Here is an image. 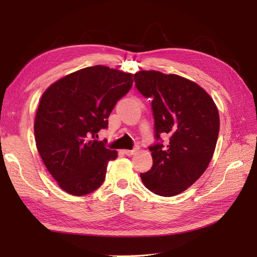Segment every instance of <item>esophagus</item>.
<instances>
[{
  "instance_id": "obj_1",
  "label": "esophagus",
  "mask_w": 257,
  "mask_h": 257,
  "mask_svg": "<svg viewBox=\"0 0 257 257\" xmlns=\"http://www.w3.org/2000/svg\"><path fill=\"white\" fill-rule=\"evenodd\" d=\"M137 150H138V148H135L133 150H123V154L125 156H133V155L136 154V151H137Z\"/></svg>"
}]
</instances>
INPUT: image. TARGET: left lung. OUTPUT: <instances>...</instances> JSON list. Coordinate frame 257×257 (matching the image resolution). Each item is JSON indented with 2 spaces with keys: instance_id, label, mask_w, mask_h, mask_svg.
Returning <instances> with one entry per match:
<instances>
[{
  "instance_id": "left-lung-1",
  "label": "left lung",
  "mask_w": 257,
  "mask_h": 257,
  "mask_svg": "<svg viewBox=\"0 0 257 257\" xmlns=\"http://www.w3.org/2000/svg\"><path fill=\"white\" fill-rule=\"evenodd\" d=\"M134 79L140 94L152 99L158 140L149 147L154 165L140 178L155 194L177 195L209 166L219 136V110L202 87L179 75L140 70ZM166 134L169 143L163 146L160 136Z\"/></svg>"
}]
</instances>
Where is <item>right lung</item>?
<instances>
[{
    "label": "right lung",
    "instance_id": "obj_1",
    "mask_svg": "<svg viewBox=\"0 0 257 257\" xmlns=\"http://www.w3.org/2000/svg\"><path fill=\"white\" fill-rule=\"evenodd\" d=\"M133 76L97 65L65 76L43 94L34 122L36 147L65 192L85 195L105 181L108 161L117 151L95 138L132 88Z\"/></svg>",
    "mask_w": 257,
    "mask_h": 257
}]
</instances>
